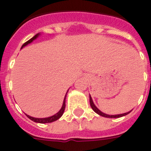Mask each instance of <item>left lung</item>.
I'll list each match as a JSON object with an SVG mask.
<instances>
[{"label": "left lung", "mask_w": 151, "mask_h": 151, "mask_svg": "<svg viewBox=\"0 0 151 151\" xmlns=\"http://www.w3.org/2000/svg\"><path fill=\"white\" fill-rule=\"evenodd\" d=\"M90 104H91V108L93 109V111H95V112H96L98 115L101 116L107 117V118H119V117L124 116H126V115H128V114L130 113V112L132 111V110H131V111H128V112H125V113L117 114V115H108V114L104 113V112H103V111H100V110H99V109L95 106V104H94V102H93V99H92L91 95H90Z\"/></svg>", "instance_id": "left-lung-1"}]
</instances>
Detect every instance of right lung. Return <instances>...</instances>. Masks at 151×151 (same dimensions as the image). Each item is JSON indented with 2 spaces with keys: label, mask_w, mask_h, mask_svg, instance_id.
Returning <instances> with one entry per match:
<instances>
[{
  "label": "right lung",
  "mask_w": 151,
  "mask_h": 151,
  "mask_svg": "<svg viewBox=\"0 0 151 151\" xmlns=\"http://www.w3.org/2000/svg\"><path fill=\"white\" fill-rule=\"evenodd\" d=\"M41 33H38L35 35L34 37H32L31 40H29L27 42H26V43L22 46L21 49L22 47H26L27 45L28 44H30L31 43H32L35 40H36L39 36H40ZM69 91V90L67 91L66 92L65 95V98H64V100H63V104H62V107L60 109V111L58 112H56V114H54L53 116H48V117H45V118H36V117H33V116H29L27 114H26L27 115V116L30 119V120H33L34 122H36V123H40V124H46V123H52L53 121H56L58 119H60V117L62 116L63 113H64V111H65V99H66V95H67V93Z\"/></svg>",
  "instance_id": "add662e5"
}]
</instances>
